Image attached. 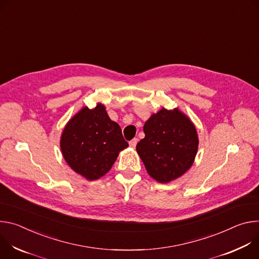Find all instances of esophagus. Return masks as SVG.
Wrapping results in <instances>:
<instances>
[{"label": "esophagus", "mask_w": 259, "mask_h": 259, "mask_svg": "<svg viewBox=\"0 0 259 259\" xmlns=\"http://www.w3.org/2000/svg\"><path fill=\"white\" fill-rule=\"evenodd\" d=\"M137 143H138V139H137V138H134L132 141H130V146L133 147V148H135L136 145H137Z\"/></svg>", "instance_id": "1"}]
</instances>
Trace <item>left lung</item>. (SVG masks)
<instances>
[{"instance_id": "left-lung-1", "label": "left lung", "mask_w": 259, "mask_h": 259, "mask_svg": "<svg viewBox=\"0 0 259 259\" xmlns=\"http://www.w3.org/2000/svg\"><path fill=\"white\" fill-rule=\"evenodd\" d=\"M137 151L148 174L160 183L182 176L192 165L198 139L189 118L178 109H161L145 122Z\"/></svg>"}]
</instances>
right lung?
I'll list each match as a JSON object with an SVG mask.
<instances>
[{
	"label": "right lung",
	"instance_id": "right-lung-1",
	"mask_svg": "<svg viewBox=\"0 0 259 259\" xmlns=\"http://www.w3.org/2000/svg\"><path fill=\"white\" fill-rule=\"evenodd\" d=\"M128 146L118 123L112 121L104 105L83 108L66 125L61 148L68 164L88 180L108 173L119 151Z\"/></svg>",
	"mask_w": 259,
	"mask_h": 259
}]
</instances>
